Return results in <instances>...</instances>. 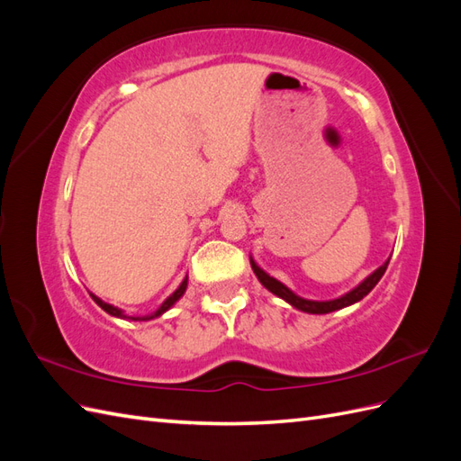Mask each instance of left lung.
<instances>
[{"instance_id":"obj_1","label":"left lung","mask_w":461,"mask_h":461,"mask_svg":"<svg viewBox=\"0 0 461 461\" xmlns=\"http://www.w3.org/2000/svg\"><path fill=\"white\" fill-rule=\"evenodd\" d=\"M388 261L390 259H386L379 269H375L364 283H359L354 290H350L348 292V294H344V296H340V298H337V300H327V302H315V300H305V298H300V296H296L294 292H292L288 286H285L281 281H276V278H273L271 275H267L265 273L259 265L249 258V263H252V269H254V273H256V276L259 278V283L267 288L269 292H273L275 296H278V298H283V300H286L290 305H294L296 310H300V312H305V313H330V312H337V310H342V308H346V305H352V303H356V302H359V300H364L369 292L375 288V285L381 281V276L384 275V271H386V267H388Z\"/></svg>"}]
</instances>
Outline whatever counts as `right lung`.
Here are the masks:
<instances>
[{
    "label": "right lung",
    "mask_w": 461,
    "mask_h": 461,
    "mask_svg": "<svg viewBox=\"0 0 461 461\" xmlns=\"http://www.w3.org/2000/svg\"><path fill=\"white\" fill-rule=\"evenodd\" d=\"M186 286H188V276H185V281L180 283V286H178V288L173 292V294H171L169 298H167V300H165V302L159 305V310H158V312H153L151 315H146V317H129V319H132V321H148V319H153V317H159V315H163L167 310L173 308L175 302H176L180 296L185 294V292H186ZM90 296H92V300H94L97 305H100V308H102L104 312H107L109 315H113V317H121V319H127V315L122 313V310L115 308V305L105 303L104 300H100V298L94 296V294H90Z\"/></svg>",
    "instance_id": "1"
}]
</instances>
